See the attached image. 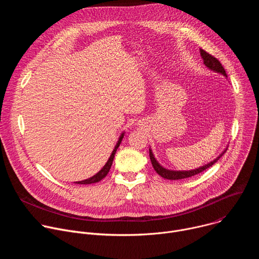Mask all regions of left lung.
<instances>
[{"mask_svg":"<svg viewBox=\"0 0 259 259\" xmlns=\"http://www.w3.org/2000/svg\"><path fill=\"white\" fill-rule=\"evenodd\" d=\"M200 52H201V56L204 60V64L209 67L210 69L212 70H215L217 72H220L223 73L224 76L227 77V72L225 70V67L223 66V64L220 63V61L215 58L214 56H212L211 54H209L208 52H206L205 50L203 49H200ZM226 153V151L221 154L219 157H217L214 161L210 162L209 164L203 166V167H200L196 170H191V171H172V170H168V169H165L163 168L158 162L157 160L155 159L152 151L150 150V158H151V162H152V165L154 167V169L156 170V172L161 175L163 178H166V179H171V180H176V179H182V178H188V177H192L194 175H197L203 171H205L206 169H208L209 167H211L213 164H215L221 157H223V155Z\"/></svg>","mask_w":259,"mask_h":259,"instance_id":"1","label":"left lung"}]
</instances>
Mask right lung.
I'll return each mask as SVG.
<instances>
[{"mask_svg": "<svg viewBox=\"0 0 259 259\" xmlns=\"http://www.w3.org/2000/svg\"><path fill=\"white\" fill-rule=\"evenodd\" d=\"M123 137H124V133H122V135L120 136L119 141H118L117 145L115 146V150L113 151L112 155H110L108 161L106 162V164L103 166V168H102L98 173H96L94 176H92V177H90V178H88V179H85V180H82V181H77L76 183H78V184H90V183L98 182V181H100L101 179H103V178L107 175V173H108L110 167H112V164H113V161H114V158H115V154H116V152H117V149L120 146V143H121Z\"/></svg>", "mask_w": 259, "mask_h": 259, "instance_id": "add662e5", "label": "right lung"}]
</instances>
